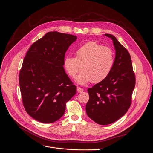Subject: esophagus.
<instances>
[{
    "mask_svg": "<svg viewBox=\"0 0 153 153\" xmlns=\"http://www.w3.org/2000/svg\"><path fill=\"white\" fill-rule=\"evenodd\" d=\"M77 91L78 93H82V92H83V91H84V90L82 88H81V87H77Z\"/></svg>",
    "mask_w": 153,
    "mask_h": 153,
    "instance_id": "1",
    "label": "esophagus"
}]
</instances>
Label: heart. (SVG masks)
Wrapping results in <instances>:
<instances>
[{"label":"heart","mask_w":153,"mask_h":153,"mask_svg":"<svg viewBox=\"0 0 153 153\" xmlns=\"http://www.w3.org/2000/svg\"><path fill=\"white\" fill-rule=\"evenodd\" d=\"M76 57L67 56L64 66L68 74L72 77L82 69L76 77L79 84L89 82L94 84L104 80L110 74L114 63V55L110 48L95 42H88L77 49Z\"/></svg>","instance_id":"obj_1"}]
</instances>
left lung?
I'll return each instance as SVG.
<instances>
[{
    "mask_svg": "<svg viewBox=\"0 0 153 153\" xmlns=\"http://www.w3.org/2000/svg\"><path fill=\"white\" fill-rule=\"evenodd\" d=\"M104 35L113 41L114 63L104 80L88 89L90 98L85 107L88 117L101 125L112 123L127 112L135 85L129 52L114 35Z\"/></svg>",
    "mask_w": 153,
    "mask_h": 153,
    "instance_id": "left-lung-1",
    "label": "left lung"
}]
</instances>
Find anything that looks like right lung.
Wrapping results in <instances>:
<instances>
[{
  "label": "right lung",
  "mask_w": 153,
  "mask_h": 153,
  "mask_svg": "<svg viewBox=\"0 0 153 153\" xmlns=\"http://www.w3.org/2000/svg\"><path fill=\"white\" fill-rule=\"evenodd\" d=\"M77 36L49 32L29 48L19 73L24 107L35 120L51 123L64 114L77 87L66 74L65 55Z\"/></svg>",
  "instance_id": "obj_1"
}]
</instances>
